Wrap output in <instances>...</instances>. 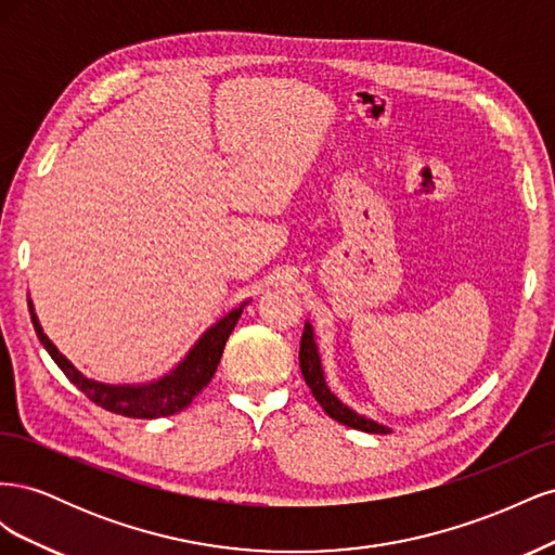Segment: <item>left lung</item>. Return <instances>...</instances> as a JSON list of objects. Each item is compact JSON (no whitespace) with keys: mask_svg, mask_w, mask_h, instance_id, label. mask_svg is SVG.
<instances>
[{"mask_svg":"<svg viewBox=\"0 0 555 555\" xmlns=\"http://www.w3.org/2000/svg\"><path fill=\"white\" fill-rule=\"evenodd\" d=\"M298 361H300V373H304L306 384L310 386V391L314 396V400L319 405L324 408V412L335 418V422H340L349 428H357V430H365V433H391V428H386L373 418H365L361 414H357L354 410H349L343 400L335 398L331 393V389L326 386L324 379V371H322V359H319V351H317V343H314V331L310 326V322H306L304 335H300V351H298Z\"/></svg>","mask_w":555,"mask_h":555,"instance_id":"8db88e82","label":"left lung"}]
</instances>
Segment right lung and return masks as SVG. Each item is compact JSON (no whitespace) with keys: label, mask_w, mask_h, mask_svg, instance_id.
Returning <instances> with one entry per match:
<instances>
[{"label":"right lung","mask_w":555,"mask_h":555,"mask_svg":"<svg viewBox=\"0 0 555 555\" xmlns=\"http://www.w3.org/2000/svg\"><path fill=\"white\" fill-rule=\"evenodd\" d=\"M27 306L31 314V324H35V331L39 335L41 345L50 354V359L57 363L60 371L69 377V382L76 384L78 389L94 402V405L115 414L131 416V418H159V416H169L184 410L194 400V396H198L201 389L208 386V382L217 371V363L222 359L229 335L233 326L238 324L243 308L247 304L231 310L227 317L220 319V322L201 335L198 343L190 349V354L184 357L182 363H178V367L171 375H166L157 382L141 384V386H129V384L113 386V384L88 379L80 371H76L69 359L60 354L53 343L48 340V335L43 333L39 319L35 314V308H31V300H27Z\"/></svg>","instance_id":"1"}]
</instances>
